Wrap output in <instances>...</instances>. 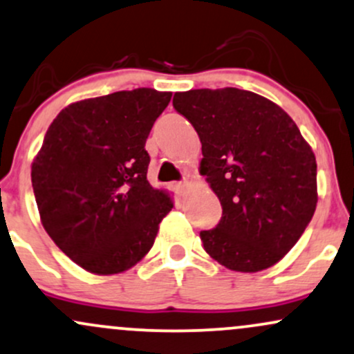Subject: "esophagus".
Segmentation results:
<instances>
[{
	"mask_svg": "<svg viewBox=\"0 0 354 354\" xmlns=\"http://www.w3.org/2000/svg\"><path fill=\"white\" fill-rule=\"evenodd\" d=\"M189 182H187V180H184V182H178V184H176V190H177V194L178 195H180V197H182V195H184L185 192H187V189H189Z\"/></svg>",
	"mask_w": 354,
	"mask_h": 354,
	"instance_id": "34e87169",
	"label": "esophagus"
}]
</instances>
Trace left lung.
<instances>
[{
	"label": "left lung",
	"mask_w": 354,
	"mask_h": 354,
	"mask_svg": "<svg viewBox=\"0 0 354 354\" xmlns=\"http://www.w3.org/2000/svg\"><path fill=\"white\" fill-rule=\"evenodd\" d=\"M172 104L201 137V176L222 203L218 225L201 232L205 252L234 272L273 267L317 209L310 144L280 106L250 91L192 89Z\"/></svg>",
	"instance_id": "1"
}]
</instances>
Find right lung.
Instances as JSON below:
<instances>
[{
	"label": "right lung",
	"instance_id": "add662e5",
	"mask_svg": "<svg viewBox=\"0 0 354 354\" xmlns=\"http://www.w3.org/2000/svg\"><path fill=\"white\" fill-rule=\"evenodd\" d=\"M172 93L151 87L69 104L31 165L41 223L74 263L114 275L147 255L174 202L147 180L149 132Z\"/></svg>",
	"mask_w": 354,
	"mask_h": 354
}]
</instances>
